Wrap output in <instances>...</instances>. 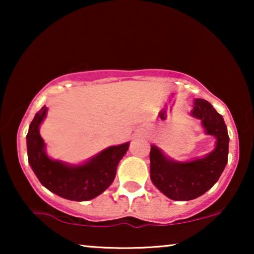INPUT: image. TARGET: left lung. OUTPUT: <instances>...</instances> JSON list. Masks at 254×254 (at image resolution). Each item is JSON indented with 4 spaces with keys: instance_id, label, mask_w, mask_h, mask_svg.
<instances>
[{
    "instance_id": "left-lung-1",
    "label": "left lung",
    "mask_w": 254,
    "mask_h": 254,
    "mask_svg": "<svg viewBox=\"0 0 254 254\" xmlns=\"http://www.w3.org/2000/svg\"><path fill=\"white\" fill-rule=\"evenodd\" d=\"M202 123L207 134L216 137L209 155L195 161L178 163L166 158L157 147L150 149V178L163 194L176 201L202 195L217 182L228 163L229 135L223 118L204 99H195L190 112Z\"/></svg>"
}]
</instances>
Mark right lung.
Instances as JSON below:
<instances>
[{
	"label": "right lung",
	"instance_id": "add662e5",
	"mask_svg": "<svg viewBox=\"0 0 254 254\" xmlns=\"http://www.w3.org/2000/svg\"><path fill=\"white\" fill-rule=\"evenodd\" d=\"M43 106L30 124L26 135L27 158L41 185L59 196L72 201H88L103 193L116 178L117 166L129 147L127 143L110 147L78 166L53 161L45 152L39 126L46 116Z\"/></svg>",
	"mask_w": 254,
	"mask_h": 254
}]
</instances>
